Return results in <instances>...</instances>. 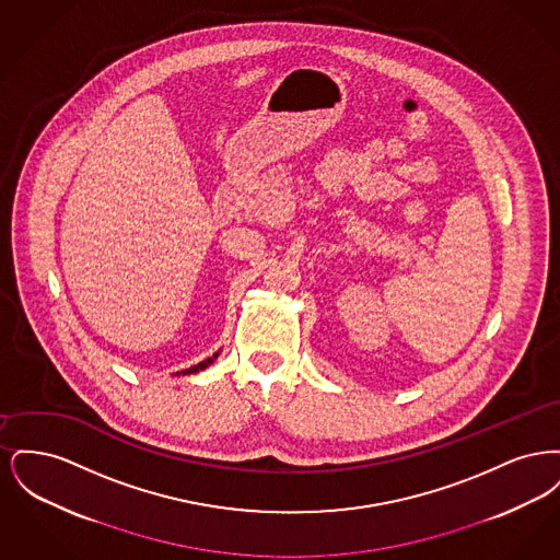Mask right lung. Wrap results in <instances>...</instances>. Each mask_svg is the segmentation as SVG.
<instances>
[{
	"label": "right lung",
	"mask_w": 560,
	"mask_h": 560,
	"mask_svg": "<svg viewBox=\"0 0 560 560\" xmlns=\"http://www.w3.org/2000/svg\"><path fill=\"white\" fill-rule=\"evenodd\" d=\"M215 357H218V352H215L213 357H208L206 361H201V363H197V365H192V368H188V370H183V372H178V375H180V373H183V375H187V373L201 372V370H206L208 365H212L213 359H215Z\"/></svg>",
	"instance_id": "right-lung-1"
}]
</instances>
